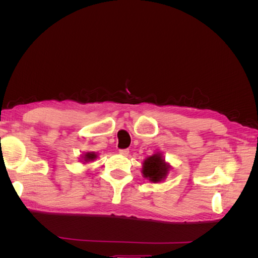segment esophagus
Wrapping results in <instances>:
<instances>
[{"label": "esophagus", "instance_id": "34e87169", "mask_svg": "<svg viewBox=\"0 0 258 258\" xmlns=\"http://www.w3.org/2000/svg\"><path fill=\"white\" fill-rule=\"evenodd\" d=\"M119 154L126 156V155L129 154V150H128V148H124V150H119Z\"/></svg>", "mask_w": 258, "mask_h": 258}]
</instances>
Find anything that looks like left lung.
Segmentation results:
<instances>
[{
  "label": "left lung",
  "mask_w": 258,
  "mask_h": 258,
  "mask_svg": "<svg viewBox=\"0 0 258 258\" xmlns=\"http://www.w3.org/2000/svg\"><path fill=\"white\" fill-rule=\"evenodd\" d=\"M143 174L150 181L156 183L159 182L168 173V166L159 154L148 157L143 163Z\"/></svg>",
  "instance_id": "1"
}]
</instances>
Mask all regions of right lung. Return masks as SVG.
I'll return each mask as SVG.
<instances>
[{
	"instance_id": "obj_1",
	"label": "right lung",
	"mask_w": 258,
	"mask_h": 258,
	"mask_svg": "<svg viewBox=\"0 0 258 258\" xmlns=\"http://www.w3.org/2000/svg\"><path fill=\"white\" fill-rule=\"evenodd\" d=\"M96 158V154L93 153H87L85 155V160L86 161H90V160H93Z\"/></svg>"
}]
</instances>
